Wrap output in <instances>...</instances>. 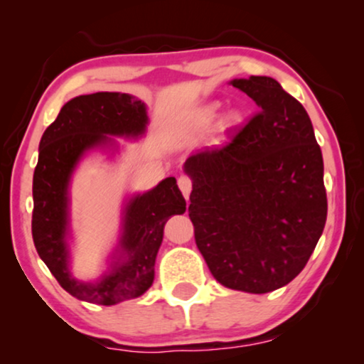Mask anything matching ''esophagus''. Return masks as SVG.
Here are the masks:
<instances>
[{
  "label": "esophagus",
  "mask_w": 364,
  "mask_h": 364,
  "mask_svg": "<svg viewBox=\"0 0 364 364\" xmlns=\"http://www.w3.org/2000/svg\"><path fill=\"white\" fill-rule=\"evenodd\" d=\"M177 183H178V188H181L183 193V197L188 198V196H191V192H192V178L187 176H181L178 177Z\"/></svg>",
  "instance_id": "esophagus-1"
}]
</instances>
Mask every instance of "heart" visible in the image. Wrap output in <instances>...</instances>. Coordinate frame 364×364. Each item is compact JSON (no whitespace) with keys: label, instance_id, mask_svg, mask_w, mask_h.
Returning a JSON list of instances; mask_svg holds the SVG:
<instances>
[{"label":"heart","instance_id":"obj_1","mask_svg":"<svg viewBox=\"0 0 364 364\" xmlns=\"http://www.w3.org/2000/svg\"><path fill=\"white\" fill-rule=\"evenodd\" d=\"M217 109H218V104H217V102L208 104V106L202 111V121H203V122L212 121V119L215 117ZM227 121H228V124H238V122L242 121V112H240V111H232L230 114H228Z\"/></svg>","mask_w":364,"mask_h":364}]
</instances>
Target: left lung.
<instances>
[{"mask_svg":"<svg viewBox=\"0 0 364 364\" xmlns=\"http://www.w3.org/2000/svg\"><path fill=\"white\" fill-rule=\"evenodd\" d=\"M230 84L258 112L227 144L187 159L188 217L218 283L268 293L305 268L325 228L321 149L305 107L275 79Z\"/></svg>","mask_w":364,"mask_h":364,"instance_id":"obj_1","label":"left lung"}]
</instances>
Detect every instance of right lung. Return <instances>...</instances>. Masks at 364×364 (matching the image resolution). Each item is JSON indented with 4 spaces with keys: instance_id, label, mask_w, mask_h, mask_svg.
<instances>
[{
    "instance_id": "add662e5",
    "label": "right lung",
    "mask_w": 364,
    "mask_h": 364,
    "mask_svg": "<svg viewBox=\"0 0 364 364\" xmlns=\"http://www.w3.org/2000/svg\"><path fill=\"white\" fill-rule=\"evenodd\" d=\"M146 104L131 94L96 92L66 102L39 142L33 177V240L38 255L64 290L77 300L116 305L141 296L154 282V265L168 217L186 212L173 177L126 203L122 235L109 270L97 282H79L69 270V182L87 151L116 147L112 137L146 132Z\"/></svg>"
}]
</instances>
